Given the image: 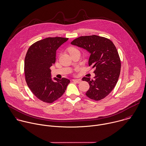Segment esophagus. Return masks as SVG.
<instances>
[{
    "label": "esophagus",
    "mask_w": 146,
    "mask_h": 146,
    "mask_svg": "<svg viewBox=\"0 0 146 146\" xmlns=\"http://www.w3.org/2000/svg\"><path fill=\"white\" fill-rule=\"evenodd\" d=\"M72 81L76 83H80L82 82V80L81 79H73Z\"/></svg>",
    "instance_id": "esophagus-1"
}]
</instances>
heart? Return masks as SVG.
I'll use <instances>...</instances> for the list:
<instances>
[{"label":"heart","mask_w":146,"mask_h":146,"mask_svg":"<svg viewBox=\"0 0 146 146\" xmlns=\"http://www.w3.org/2000/svg\"><path fill=\"white\" fill-rule=\"evenodd\" d=\"M68 51L70 52V53H71V52H75V51H78L77 49L75 48H70V49H68Z\"/></svg>","instance_id":"obj_1"}]
</instances>
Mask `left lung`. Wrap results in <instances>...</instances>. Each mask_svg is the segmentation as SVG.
Instances as JSON below:
<instances>
[{
    "mask_svg": "<svg viewBox=\"0 0 146 146\" xmlns=\"http://www.w3.org/2000/svg\"><path fill=\"white\" fill-rule=\"evenodd\" d=\"M71 44L86 50L90 54L89 66L95 68L94 79H82L90 86L87 96L95 101L105 98L115 87L121 71V60L115 45L110 40L96 35L81 36Z\"/></svg>",
    "mask_w": 146,
    "mask_h": 146,
    "instance_id": "1",
    "label": "left lung"
}]
</instances>
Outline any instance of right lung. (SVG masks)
<instances>
[{
	"mask_svg": "<svg viewBox=\"0 0 146 146\" xmlns=\"http://www.w3.org/2000/svg\"><path fill=\"white\" fill-rule=\"evenodd\" d=\"M68 38L49 37L38 41L28 50L24 61L25 80L32 93L40 100L52 103L64 93L70 81L52 79L50 67L55 62L56 51Z\"/></svg>",
	"mask_w": 146,
	"mask_h": 146,
	"instance_id": "1",
	"label": "right lung"
}]
</instances>
